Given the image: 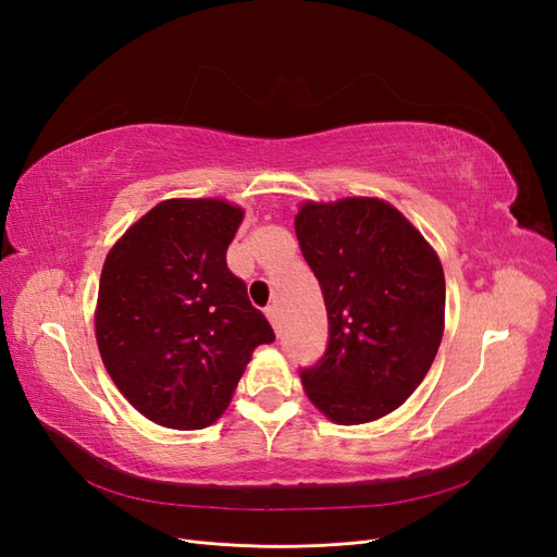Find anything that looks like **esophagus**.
I'll return each mask as SVG.
<instances>
[{
  "mask_svg": "<svg viewBox=\"0 0 557 557\" xmlns=\"http://www.w3.org/2000/svg\"><path fill=\"white\" fill-rule=\"evenodd\" d=\"M264 313H267V318H269V323H272V325L278 330V325H281V309H278V305H269V307L264 309Z\"/></svg>",
  "mask_w": 557,
  "mask_h": 557,
  "instance_id": "1",
  "label": "esophagus"
}]
</instances>
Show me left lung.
Instances as JSON below:
<instances>
[{
  "label": "left lung",
  "mask_w": 557,
  "mask_h": 557,
  "mask_svg": "<svg viewBox=\"0 0 557 557\" xmlns=\"http://www.w3.org/2000/svg\"><path fill=\"white\" fill-rule=\"evenodd\" d=\"M297 242L323 290L327 348L299 379L334 423L360 425L404 404L440 350L446 281L436 252L387 201L301 207Z\"/></svg>",
  "instance_id": "1"
}]
</instances>
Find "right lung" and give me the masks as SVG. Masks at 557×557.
I'll list each match as a JSON object with an SVG mask.
<instances>
[{
	"instance_id": "obj_1",
	"label": "right lung",
	"mask_w": 557,
	"mask_h": 557,
	"mask_svg": "<svg viewBox=\"0 0 557 557\" xmlns=\"http://www.w3.org/2000/svg\"><path fill=\"white\" fill-rule=\"evenodd\" d=\"M242 218L223 199H166L107 256L97 346L117 391L158 425H211L250 352L276 339L225 260Z\"/></svg>"
}]
</instances>
